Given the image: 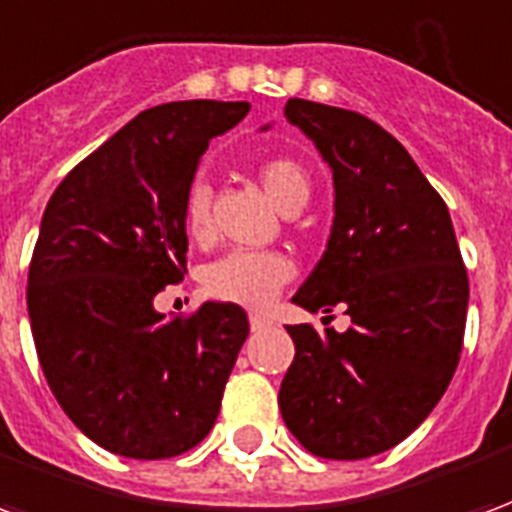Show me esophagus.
I'll use <instances>...</instances> for the list:
<instances>
[{
    "instance_id": "obj_1",
    "label": "esophagus",
    "mask_w": 512,
    "mask_h": 512,
    "mask_svg": "<svg viewBox=\"0 0 512 512\" xmlns=\"http://www.w3.org/2000/svg\"><path fill=\"white\" fill-rule=\"evenodd\" d=\"M249 326H252V332H266V329H271V318L260 315V312H252L249 315Z\"/></svg>"
}]
</instances>
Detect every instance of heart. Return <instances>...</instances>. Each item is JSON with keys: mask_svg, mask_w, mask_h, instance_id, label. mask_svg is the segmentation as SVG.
I'll return each mask as SVG.
<instances>
[{"mask_svg": "<svg viewBox=\"0 0 512 512\" xmlns=\"http://www.w3.org/2000/svg\"><path fill=\"white\" fill-rule=\"evenodd\" d=\"M260 186L268 200L282 213H299L310 200V175L299 161L288 156L268 158L257 169ZM183 227L194 241L211 235V186L205 180H191L183 197ZM293 277V263L282 252H227L202 274V288L208 296L241 307H268L279 288Z\"/></svg>", "mask_w": 512, "mask_h": 512, "instance_id": "obj_1", "label": "heart"}]
</instances>
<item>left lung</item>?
Here are the masks:
<instances>
[{
  "label": "left lung",
  "mask_w": 512,
  "mask_h": 512,
  "mask_svg": "<svg viewBox=\"0 0 512 512\" xmlns=\"http://www.w3.org/2000/svg\"><path fill=\"white\" fill-rule=\"evenodd\" d=\"M285 117L334 178L332 235L293 301L310 312L340 304L351 326H288L296 356L279 408L304 450L359 461L400 444L450 386L469 277L447 205L395 136L304 98H290Z\"/></svg>",
  "instance_id": "8db88e82"
}]
</instances>
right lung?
<instances>
[{"label": "right lung", "mask_w": 512, "mask_h": 512, "mask_svg": "<svg viewBox=\"0 0 512 512\" xmlns=\"http://www.w3.org/2000/svg\"><path fill=\"white\" fill-rule=\"evenodd\" d=\"M246 112V101L145 109L43 211L27 285L40 367L73 425L115 455L172 458L219 417L246 312L205 301L167 318L153 299L186 271L183 197L200 156Z\"/></svg>", "instance_id": "right-lung-1"}]
</instances>
